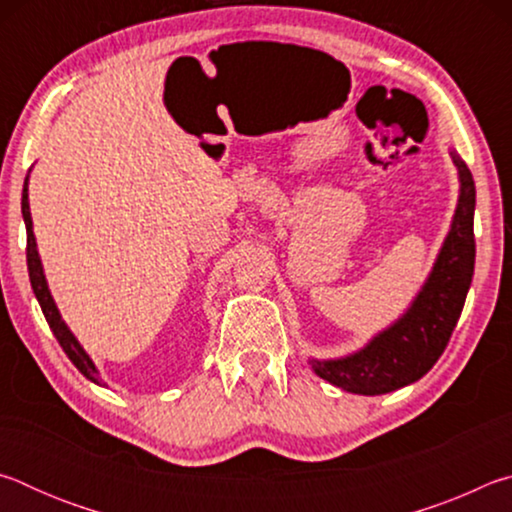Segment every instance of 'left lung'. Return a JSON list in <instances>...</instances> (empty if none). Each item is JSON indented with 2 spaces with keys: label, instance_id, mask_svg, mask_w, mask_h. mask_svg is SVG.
<instances>
[{
  "label": "left lung",
  "instance_id": "obj_1",
  "mask_svg": "<svg viewBox=\"0 0 512 512\" xmlns=\"http://www.w3.org/2000/svg\"><path fill=\"white\" fill-rule=\"evenodd\" d=\"M458 171L452 225L411 307L361 350L339 359H309L311 370L354 395H384L427 375L445 352L461 318L474 275L476 189L467 164L449 151Z\"/></svg>",
  "mask_w": 512,
  "mask_h": 512
}]
</instances>
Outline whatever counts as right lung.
<instances>
[{
  "label": "right lung",
  "mask_w": 512,
  "mask_h": 512,
  "mask_svg": "<svg viewBox=\"0 0 512 512\" xmlns=\"http://www.w3.org/2000/svg\"><path fill=\"white\" fill-rule=\"evenodd\" d=\"M22 216H24V225H27V266H29V280H31V287L33 293H36V298L40 302V309L42 314H45L47 323L51 327V332L60 343V348L65 350V354L69 357V361L74 363L76 368L83 377H88L94 384L101 386V379H99V370L94 366V361L90 359V354L83 350V345L76 341V336L69 332L67 323L60 316V311L56 307L54 298H51V291H49V284H47V277L45 271H42V262H40V255H38V244H36V235H33V221H31V210H29V176L24 180V189H22Z\"/></svg>",
  "instance_id": "right-lung-1"
}]
</instances>
